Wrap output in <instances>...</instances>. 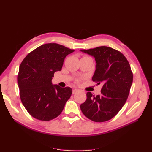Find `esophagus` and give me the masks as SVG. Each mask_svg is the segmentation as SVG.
I'll list each match as a JSON object with an SVG mask.
<instances>
[{
    "mask_svg": "<svg viewBox=\"0 0 152 152\" xmlns=\"http://www.w3.org/2000/svg\"><path fill=\"white\" fill-rule=\"evenodd\" d=\"M79 89H73V94H75V93H77V92H79Z\"/></svg>",
    "mask_w": 152,
    "mask_h": 152,
    "instance_id": "obj_1",
    "label": "esophagus"
}]
</instances>
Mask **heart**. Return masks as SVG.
Listing matches in <instances>:
<instances>
[{"instance_id":"obj_1","label":"heart","mask_w":152,"mask_h":152,"mask_svg":"<svg viewBox=\"0 0 152 152\" xmlns=\"http://www.w3.org/2000/svg\"><path fill=\"white\" fill-rule=\"evenodd\" d=\"M78 80H77V81H78Z\"/></svg>"}]
</instances>
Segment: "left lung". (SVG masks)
<instances>
[{
  "mask_svg": "<svg viewBox=\"0 0 152 152\" xmlns=\"http://www.w3.org/2000/svg\"><path fill=\"white\" fill-rule=\"evenodd\" d=\"M80 51L95 58L96 70L92 80L103 84L99 95L87 93L86 101L80 104L81 111L94 122L109 121L121 110L129 94L133 80L129 63L121 52L107 46Z\"/></svg>",
  "mask_w": 152,
  "mask_h": 152,
  "instance_id": "1",
  "label": "left lung"
}]
</instances>
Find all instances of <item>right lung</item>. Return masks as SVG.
Here are the masks:
<instances>
[{"mask_svg":"<svg viewBox=\"0 0 152 152\" xmlns=\"http://www.w3.org/2000/svg\"><path fill=\"white\" fill-rule=\"evenodd\" d=\"M73 51L58 44H45L21 62L18 75L20 98L33 117L49 121L62 112L72 89L52 84V79L54 72L61 70L66 56Z\"/></svg>","mask_w":152,"mask_h":152,"instance_id":"add662e5","label":"right lung"}]
</instances>
